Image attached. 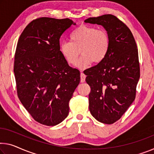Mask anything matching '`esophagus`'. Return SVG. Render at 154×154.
Returning <instances> with one entry per match:
<instances>
[{
	"mask_svg": "<svg viewBox=\"0 0 154 154\" xmlns=\"http://www.w3.org/2000/svg\"><path fill=\"white\" fill-rule=\"evenodd\" d=\"M85 78H86V75H85L83 73H80V82H84L85 81Z\"/></svg>",
	"mask_w": 154,
	"mask_h": 154,
	"instance_id": "esophagus-1",
	"label": "esophagus"
}]
</instances>
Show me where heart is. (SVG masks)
<instances>
[{
    "mask_svg": "<svg viewBox=\"0 0 154 154\" xmlns=\"http://www.w3.org/2000/svg\"><path fill=\"white\" fill-rule=\"evenodd\" d=\"M69 42L60 44V51L70 65L77 63L80 53L82 57L77 66L85 68L92 62L101 63L106 58L110 48V38L104 29H97L92 26L82 25L73 30Z\"/></svg>",
    "mask_w": 154,
    "mask_h": 154,
    "instance_id": "heart-1",
    "label": "heart"
}]
</instances>
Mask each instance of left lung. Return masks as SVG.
<instances>
[{
  "label": "left lung",
  "mask_w": 154,
  "mask_h": 154,
  "mask_svg": "<svg viewBox=\"0 0 154 154\" xmlns=\"http://www.w3.org/2000/svg\"><path fill=\"white\" fill-rule=\"evenodd\" d=\"M85 23L103 26L110 38V48L103 61L84 71L90 86L89 108L105 124L122 117L136 98L140 79L138 51L129 27L112 14L89 18Z\"/></svg>",
  "instance_id": "obj_1"
}]
</instances>
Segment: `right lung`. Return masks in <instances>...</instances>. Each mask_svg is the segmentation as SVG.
Masks as SVG:
<instances>
[{
  "label": "right lung",
  "instance_id": "obj_1",
  "mask_svg": "<svg viewBox=\"0 0 154 154\" xmlns=\"http://www.w3.org/2000/svg\"><path fill=\"white\" fill-rule=\"evenodd\" d=\"M75 25L69 18H36L18 39L14 72L17 95L32 117L42 125L54 126L66 118L69 103L80 77L60 53V38Z\"/></svg>",
  "mask_w": 154,
  "mask_h": 154
}]
</instances>
